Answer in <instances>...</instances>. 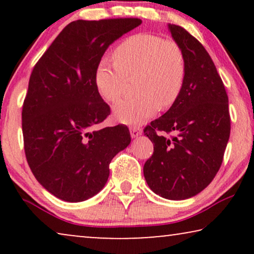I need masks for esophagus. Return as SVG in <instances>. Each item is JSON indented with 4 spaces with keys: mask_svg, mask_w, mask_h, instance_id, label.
Instances as JSON below:
<instances>
[{
    "mask_svg": "<svg viewBox=\"0 0 254 254\" xmlns=\"http://www.w3.org/2000/svg\"><path fill=\"white\" fill-rule=\"evenodd\" d=\"M141 134H142L141 128H138V127H131L130 128V135H131V137H133V138L140 136Z\"/></svg>",
    "mask_w": 254,
    "mask_h": 254,
    "instance_id": "esophagus-1",
    "label": "esophagus"
}]
</instances>
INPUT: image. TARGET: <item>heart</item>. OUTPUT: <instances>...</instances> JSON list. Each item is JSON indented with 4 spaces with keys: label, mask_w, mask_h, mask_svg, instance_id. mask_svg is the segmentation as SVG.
<instances>
[{
    "label": "heart",
    "mask_w": 254,
    "mask_h": 254,
    "mask_svg": "<svg viewBox=\"0 0 254 254\" xmlns=\"http://www.w3.org/2000/svg\"><path fill=\"white\" fill-rule=\"evenodd\" d=\"M113 64L102 61L97 68L96 85L104 99L116 103L135 78V96L114 107L120 123L136 126L161 109L175 104L182 92L186 74L185 55L173 40L150 33L134 34L113 52Z\"/></svg>",
    "instance_id": "obj_1"
}]
</instances>
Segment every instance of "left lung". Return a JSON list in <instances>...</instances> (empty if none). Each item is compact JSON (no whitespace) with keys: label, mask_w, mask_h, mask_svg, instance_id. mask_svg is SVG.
Returning <instances> with one entry per match:
<instances>
[{"label":"left lung","mask_w":254,"mask_h":254,"mask_svg":"<svg viewBox=\"0 0 254 254\" xmlns=\"http://www.w3.org/2000/svg\"><path fill=\"white\" fill-rule=\"evenodd\" d=\"M169 30L185 55V81L168 112L144 128L154 154L143 175L152 192L185 200L206 189L220 170L230 114L224 84L202 44L182 26L169 24Z\"/></svg>","instance_id":"8db88e82"}]
</instances>
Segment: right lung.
Instances as JSON below:
<instances>
[{"label":"right lung","mask_w":254,"mask_h":254,"mask_svg":"<svg viewBox=\"0 0 254 254\" xmlns=\"http://www.w3.org/2000/svg\"><path fill=\"white\" fill-rule=\"evenodd\" d=\"M141 23L75 20L34 65L22 111L24 150L33 176L59 199L79 202L98 193L112 158L130 143L125 125L98 128L111 109L96 72L107 47Z\"/></svg>","instance_id":"1"}]
</instances>
